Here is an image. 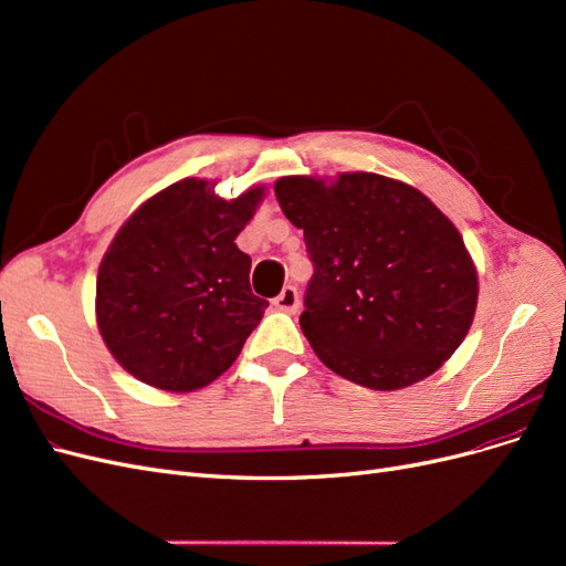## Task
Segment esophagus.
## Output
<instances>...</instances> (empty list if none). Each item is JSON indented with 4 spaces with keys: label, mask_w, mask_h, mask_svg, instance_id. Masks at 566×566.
<instances>
[{
    "label": "esophagus",
    "mask_w": 566,
    "mask_h": 566,
    "mask_svg": "<svg viewBox=\"0 0 566 566\" xmlns=\"http://www.w3.org/2000/svg\"><path fill=\"white\" fill-rule=\"evenodd\" d=\"M273 306H276V310L283 312V314H295L297 306H300L297 290H295L293 285H285V287L281 290V295H279L276 300H273Z\"/></svg>",
    "instance_id": "34e87169"
}]
</instances>
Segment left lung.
I'll use <instances>...</instances> for the list:
<instances>
[{
    "mask_svg": "<svg viewBox=\"0 0 566 566\" xmlns=\"http://www.w3.org/2000/svg\"><path fill=\"white\" fill-rule=\"evenodd\" d=\"M273 191L314 262L300 325L325 366L391 391L449 361L474 321L479 276L430 198L373 172L281 177Z\"/></svg>",
    "mask_w": 566,
    "mask_h": 566,
    "instance_id": "8db88e82",
    "label": "left lung"
}]
</instances>
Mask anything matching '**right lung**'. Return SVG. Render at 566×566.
<instances>
[{
  "label": "right lung",
  "mask_w": 566,
  "mask_h": 566,
  "mask_svg": "<svg viewBox=\"0 0 566 566\" xmlns=\"http://www.w3.org/2000/svg\"><path fill=\"white\" fill-rule=\"evenodd\" d=\"M214 186L188 177L150 196L98 266V333L119 366L156 389L181 394L214 382L269 306L252 295V260L235 245L266 186L231 200Z\"/></svg>",
  "instance_id": "obj_1"
}]
</instances>
